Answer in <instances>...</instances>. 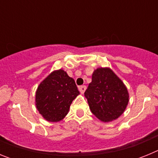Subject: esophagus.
I'll use <instances>...</instances> for the list:
<instances>
[{
  "label": "esophagus",
  "instance_id": "obj_1",
  "mask_svg": "<svg viewBox=\"0 0 158 158\" xmlns=\"http://www.w3.org/2000/svg\"><path fill=\"white\" fill-rule=\"evenodd\" d=\"M79 89V91H80V93H81V94H84V93L85 92L86 90V86L85 85H81L80 86V87L78 88Z\"/></svg>",
  "mask_w": 158,
  "mask_h": 158
}]
</instances>
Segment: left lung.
I'll list each match as a JSON object with an SVG mask.
<instances>
[{
	"mask_svg": "<svg viewBox=\"0 0 158 158\" xmlns=\"http://www.w3.org/2000/svg\"><path fill=\"white\" fill-rule=\"evenodd\" d=\"M85 96L92 113L104 123L117 119L129 102L126 85L108 67H100L93 71Z\"/></svg>",
	"mask_w": 158,
	"mask_h": 158,
	"instance_id": "left-lung-1",
	"label": "left lung"
}]
</instances>
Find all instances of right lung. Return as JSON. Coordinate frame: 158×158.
Wrapping results in <instances>:
<instances>
[{"label":"right lung","mask_w":158,"mask_h":158,"mask_svg":"<svg viewBox=\"0 0 158 158\" xmlns=\"http://www.w3.org/2000/svg\"><path fill=\"white\" fill-rule=\"evenodd\" d=\"M79 94L74 80L65 71L54 70L38 86L36 108L48 122H59L68 114L73 100Z\"/></svg>","instance_id":"right-lung-1"}]
</instances>
